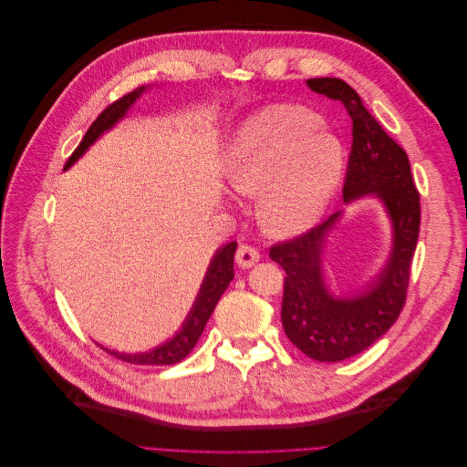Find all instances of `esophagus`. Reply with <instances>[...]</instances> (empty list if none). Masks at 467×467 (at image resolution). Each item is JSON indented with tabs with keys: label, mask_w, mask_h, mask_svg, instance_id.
<instances>
[{
	"label": "esophagus",
	"mask_w": 467,
	"mask_h": 467,
	"mask_svg": "<svg viewBox=\"0 0 467 467\" xmlns=\"http://www.w3.org/2000/svg\"><path fill=\"white\" fill-rule=\"evenodd\" d=\"M259 251L251 245H239L235 251V263L239 268H251L253 265L259 263Z\"/></svg>",
	"instance_id": "34e87169"
}]
</instances>
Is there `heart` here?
<instances>
[{"instance_id": "obj_1", "label": "heart", "mask_w": 467, "mask_h": 467, "mask_svg": "<svg viewBox=\"0 0 467 467\" xmlns=\"http://www.w3.org/2000/svg\"><path fill=\"white\" fill-rule=\"evenodd\" d=\"M345 169L341 140L312 110L266 107L251 115L225 151L223 175L242 196L257 199L263 230L273 237L307 232L325 214Z\"/></svg>"}]
</instances>
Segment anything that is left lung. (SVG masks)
<instances>
[{"mask_svg": "<svg viewBox=\"0 0 467 467\" xmlns=\"http://www.w3.org/2000/svg\"><path fill=\"white\" fill-rule=\"evenodd\" d=\"M306 83L314 93L341 101L352 120L345 202L376 199L391 223L386 265L364 288L348 296L333 294L323 271L325 247L343 212L271 249V259L286 273L280 312L286 337L309 358L341 362L372 347L400 317L417 247L420 204L407 153L366 110L358 93L337 78Z\"/></svg>", "mask_w": 467, "mask_h": 467, "instance_id": "left-lung-1", "label": "left lung"}]
</instances>
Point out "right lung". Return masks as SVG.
Here are the masks:
<instances>
[{"label":"right lung","instance_id":"obj_1","mask_svg":"<svg viewBox=\"0 0 467 467\" xmlns=\"http://www.w3.org/2000/svg\"><path fill=\"white\" fill-rule=\"evenodd\" d=\"M146 89H148L146 86L138 88L132 93L119 99L117 103L109 105L101 112V115L97 117V120L89 126V130L86 132V136H83L81 144L76 148V151L72 153V158L67 160L66 169L72 167L81 158V155L89 150V146H93L97 142V138H101L120 119H124L126 112L130 110V107L138 101L140 97H142V93ZM235 249H237V244L230 242V244H225L223 247H220L214 253V257H212V261L208 265V271L204 275V280H202L199 294H196V300H194V304L191 307V312L185 317V321H182L179 331L171 338H167L165 343H161L160 347H155L151 350L134 352V355H130V352L110 350V348H105V347L103 348L107 352H110L112 357H117L119 360L130 362V364L169 366V364L181 362L194 348L196 341H199V337L204 331L206 321L210 319V316H212V312H214L218 300L222 298V294L225 292V288L230 286V282L234 278V255H235Z\"/></svg>","mask_w":467,"mask_h":467}]
</instances>
